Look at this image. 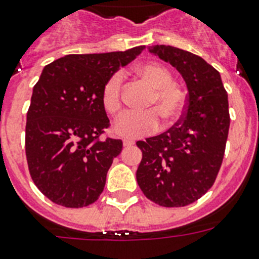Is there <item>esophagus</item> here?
<instances>
[{
  "label": "esophagus",
  "instance_id": "1",
  "mask_svg": "<svg viewBox=\"0 0 259 259\" xmlns=\"http://www.w3.org/2000/svg\"><path fill=\"white\" fill-rule=\"evenodd\" d=\"M132 145H135L134 141H131V140H124V141H123V146H124V148H130V146H132Z\"/></svg>",
  "mask_w": 259,
  "mask_h": 259
}]
</instances>
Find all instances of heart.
Here are the masks:
<instances>
[{"label": "heart", "mask_w": 259, "mask_h": 259, "mask_svg": "<svg viewBox=\"0 0 259 259\" xmlns=\"http://www.w3.org/2000/svg\"><path fill=\"white\" fill-rule=\"evenodd\" d=\"M135 74L152 88L145 107L153 110L130 113L119 119L114 125V132L124 139H137L159 131V116L166 119L167 123H172L179 118L185 104L184 92L174 83L172 74L164 66L146 63L139 66ZM101 104L109 115L118 116L122 113V75L119 72L113 74L105 81L101 91Z\"/></svg>", "instance_id": "heart-1"}]
</instances>
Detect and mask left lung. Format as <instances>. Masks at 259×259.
<instances>
[{
	"label": "left lung",
	"mask_w": 259,
	"mask_h": 259,
	"mask_svg": "<svg viewBox=\"0 0 259 259\" xmlns=\"http://www.w3.org/2000/svg\"><path fill=\"white\" fill-rule=\"evenodd\" d=\"M149 52L179 71L188 96L175 125L136 143L143 152L136 179L146 198L159 206H187L211 188L222 166L228 96L218 71L201 57L170 45H153Z\"/></svg>",
	"instance_id": "obj_1"
}]
</instances>
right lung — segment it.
Returning <instances> with one entry per match:
<instances>
[{"instance_id": "1", "label": "right lung", "mask_w": 259, "mask_h": 259, "mask_svg": "<svg viewBox=\"0 0 259 259\" xmlns=\"http://www.w3.org/2000/svg\"><path fill=\"white\" fill-rule=\"evenodd\" d=\"M144 49L68 54L41 72L27 113L26 157L35 185L57 205L79 209L101 196L123 146L122 140H101L110 127L102 87Z\"/></svg>"}]
</instances>
